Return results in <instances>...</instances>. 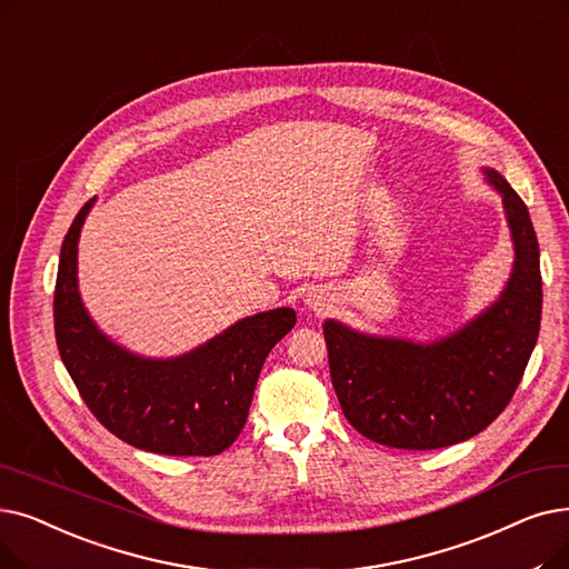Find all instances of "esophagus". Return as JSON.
<instances>
[{
    "mask_svg": "<svg viewBox=\"0 0 569 569\" xmlns=\"http://www.w3.org/2000/svg\"><path fill=\"white\" fill-rule=\"evenodd\" d=\"M309 307H311L313 311H323L328 305H326L323 298H316V295H313V298H309Z\"/></svg>",
    "mask_w": 569,
    "mask_h": 569,
    "instance_id": "34e87169",
    "label": "esophagus"
}]
</instances>
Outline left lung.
Wrapping results in <instances>:
<instances>
[{
	"label": "left lung",
	"mask_w": 569,
	"mask_h": 569,
	"mask_svg": "<svg viewBox=\"0 0 569 569\" xmlns=\"http://www.w3.org/2000/svg\"><path fill=\"white\" fill-rule=\"evenodd\" d=\"M513 271L500 300L456 335L435 343L367 337L326 320L330 377L341 411L383 447L432 451L488 428L511 402L539 337V243L526 202L498 174Z\"/></svg>",
	"instance_id": "obj_1"
}]
</instances>
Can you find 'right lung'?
Returning <instances> with one entry per match:
<instances>
[{"instance_id":"add662e5","label":"right lung","mask_w":569,"mask_h":569,"mask_svg":"<svg viewBox=\"0 0 569 569\" xmlns=\"http://www.w3.org/2000/svg\"><path fill=\"white\" fill-rule=\"evenodd\" d=\"M88 200L64 234L53 318L60 358L111 435L162 456H218L239 437L260 369L295 326L283 307L256 313L174 360H146L104 337L79 298L77 246Z\"/></svg>"}]
</instances>
